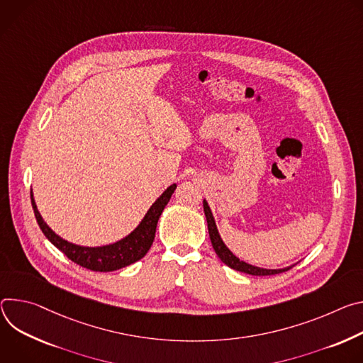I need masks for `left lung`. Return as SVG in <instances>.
Masks as SVG:
<instances>
[{
    "label": "left lung",
    "instance_id": "obj_1",
    "mask_svg": "<svg viewBox=\"0 0 363 363\" xmlns=\"http://www.w3.org/2000/svg\"><path fill=\"white\" fill-rule=\"evenodd\" d=\"M203 209H205V216H206V220H208V229H209V236H211L212 247H213L216 255L220 258V261L223 264H226L228 267H230V268H233L236 271H240V272L251 274V275H274V274L289 271L290 268L294 267V265H291V267L279 268V269H268V268H259V267L251 265V264H248L245 261H240L236 255H233L230 252V250L225 245V242L222 240V238L219 235V230L216 228L215 218L212 215V211H211L206 200H203Z\"/></svg>",
    "mask_w": 363,
    "mask_h": 363
}]
</instances>
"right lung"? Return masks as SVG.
<instances>
[{
    "instance_id": "add662e5",
    "label": "right lung",
    "mask_w": 363,
    "mask_h": 363,
    "mask_svg": "<svg viewBox=\"0 0 363 363\" xmlns=\"http://www.w3.org/2000/svg\"><path fill=\"white\" fill-rule=\"evenodd\" d=\"M177 184L174 183L163 191V194H161L151 205V208L148 209V212L145 213L140 225L130 235L116 240L113 244L104 245V247H82V245L72 244L69 240L60 238L56 232H53L49 228V225L43 220L42 215H40L34 202L33 191L30 193V196H31V206L34 211V216L37 219L40 229H42L45 236L57 250H60L69 259H72L80 267L92 269V271H99V272H109V271L128 267L140 261L148 252L155 236L158 219L161 213H163L166 205L169 203V200L174 193Z\"/></svg>"
}]
</instances>
